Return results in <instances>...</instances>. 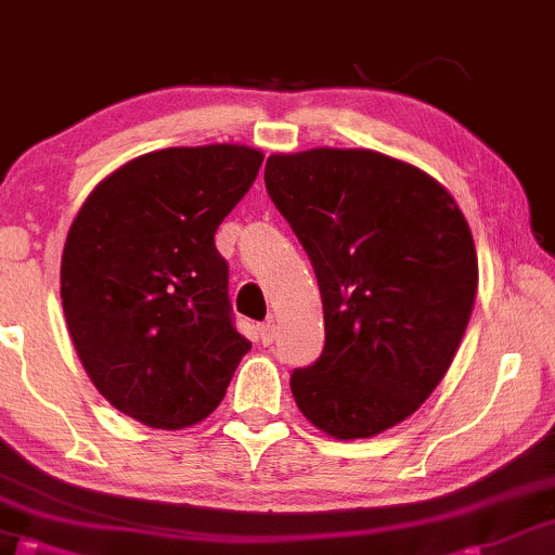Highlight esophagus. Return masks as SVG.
<instances>
[{
	"label": "esophagus",
	"instance_id": "obj_1",
	"mask_svg": "<svg viewBox=\"0 0 555 555\" xmlns=\"http://www.w3.org/2000/svg\"><path fill=\"white\" fill-rule=\"evenodd\" d=\"M259 332V339H262V345H272V339H275V321H264V324L257 326Z\"/></svg>",
	"mask_w": 555,
	"mask_h": 555
}]
</instances>
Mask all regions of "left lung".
Instances as JSON below:
<instances>
[{"instance_id": "8db88e82", "label": "left lung", "mask_w": 555, "mask_h": 555, "mask_svg": "<svg viewBox=\"0 0 555 555\" xmlns=\"http://www.w3.org/2000/svg\"><path fill=\"white\" fill-rule=\"evenodd\" d=\"M264 184L324 304V352L293 371V399L337 440L378 435L429 399L466 334L478 288L466 218L433 177L367 149L275 154Z\"/></svg>"}]
</instances>
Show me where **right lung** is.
<instances>
[{
    "label": "right lung",
    "mask_w": 555,
    "mask_h": 555,
    "mask_svg": "<svg viewBox=\"0 0 555 555\" xmlns=\"http://www.w3.org/2000/svg\"><path fill=\"white\" fill-rule=\"evenodd\" d=\"M262 159L238 143L143 154L105 177L68 229V334L98 391L146 427L203 422L251 350L214 236Z\"/></svg>",
    "instance_id": "right-lung-1"
}]
</instances>
